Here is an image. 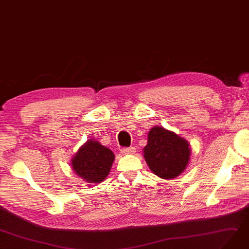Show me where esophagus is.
I'll return each mask as SVG.
<instances>
[{
	"label": "esophagus",
	"instance_id": "1",
	"mask_svg": "<svg viewBox=\"0 0 249 249\" xmlns=\"http://www.w3.org/2000/svg\"><path fill=\"white\" fill-rule=\"evenodd\" d=\"M120 151H122V153L124 154V155H131V154H134V153L136 152L135 147H133V146H131V147H124V149H122Z\"/></svg>",
	"mask_w": 249,
	"mask_h": 249
}]
</instances>
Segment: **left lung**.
Listing matches in <instances>:
<instances>
[{
	"mask_svg": "<svg viewBox=\"0 0 249 249\" xmlns=\"http://www.w3.org/2000/svg\"><path fill=\"white\" fill-rule=\"evenodd\" d=\"M190 155V143L176 133L158 125L149 132L143 157L150 170L158 177H178L189 164Z\"/></svg>",
	"mask_w": 249,
	"mask_h": 249,
	"instance_id": "8db88e82",
	"label": "left lung"
}]
</instances>
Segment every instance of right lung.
I'll list each match as a JSON object with an SVG mask.
<instances>
[{"mask_svg":"<svg viewBox=\"0 0 249 249\" xmlns=\"http://www.w3.org/2000/svg\"><path fill=\"white\" fill-rule=\"evenodd\" d=\"M113 152L98 141L89 139L72 158V169L88 183H99L108 176L114 161Z\"/></svg>","mask_w":249,"mask_h":249,"instance_id":"1","label":"right lung"}]
</instances>
